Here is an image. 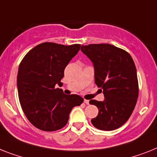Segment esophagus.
I'll use <instances>...</instances> for the list:
<instances>
[{
    "mask_svg": "<svg viewBox=\"0 0 157 157\" xmlns=\"http://www.w3.org/2000/svg\"><path fill=\"white\" fill-rule=\"evenodd\" d=\"M84 103H86V104H89V103H90V101L88 100V99H84Z\"/></svg>",
    "mask_w": 157,
    "mask_h": 157,
    "instance_id": "1",
    "label": "esophagus"
}]
</instances>
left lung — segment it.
I'll return each mask as SVG.
<instances>
[{
  "label": "left lung",
  "mask_w": 157,
  "mask_h": 157,
  "mask_svg": "<svg viewBox=\"0 0 157 157\" xmlns=\"http://www.w3.org/2000/svg\"><path fill=\"white\" fill-rule=\"evenodd\" d=\"M81 50L93 63L94 82L105 97L103 102L90 101L99 109L91 124L100 130L117 129L128 121L139 95L134 61L127 51L110 44L82 46Z\"/></svg>",
  "instance_id": "1"
}]
</instances>
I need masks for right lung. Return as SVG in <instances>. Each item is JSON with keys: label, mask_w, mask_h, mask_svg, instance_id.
Wrapping results in <instances>:
<instances>
[{"label": "right lung", "mask_w": 157, "mask_h": 157, "mask_svg": "<svg viewBox=\"0 0 157 157\" xmlns=\"http://www.w3.org/2000/svg\"><path fill=\"white\" fill-rule=\"evenodd\" d=\"M80 46L41 43L29 50L19 65L17 84L21 106L29 122L40 130L63 128L72 108L83 102L79 95H67L56 88L63 85L65 68Z\"/></svg>", "instance_id": "1"}]
</instances>
